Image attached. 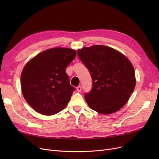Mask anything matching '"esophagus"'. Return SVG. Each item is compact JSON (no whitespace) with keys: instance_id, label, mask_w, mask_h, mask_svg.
Segmentation results:
<instances>
[{"instance_id":"esophagus-1","label":"esophagus","mask_w":159,"mask_h":159,"mask_svg":"<svg viewBox=\"0 0 159 159\" xmlns=\"http://www.w3.org/2000/svg\"><path fill=\"white\" fill-rule=\"evenodd\" d=\"M77 91H78V92H80V91H81V86H80V85L78 86V87H77Z\"/></svg>"}]
</instances>
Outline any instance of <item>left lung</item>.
<instances>
[{"label":"left lung","mask_w":159,"mask_h":159,"mask_svg":"<svg viewBox=\"0 0 159 159\" xmlns=\"http://www.w3.org/2000/svg\"><path fill=\"white\" fill-rule=\"evenodd\" d=\"M78 55L92 79V88L84 95L89 107L105 115L122 108L136 84L130 61L112 48L100 45L78 50Z\"/></svg>","instance_id":"obj_1"}]
</instances>
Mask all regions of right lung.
<instances>
[{
	"mask_svg": "<svg viewBox=\"0 0 159 159\" xmlns=\"http://www.w3.org/2000/svg\"><path fill=\"white\" fill-rule=\"evenodd\" d=\"M75 56L74 50L55 48L41 52L25 66L20 78L22 94L36 111L52 115L66 107L75 88L66 69Z\"/></svg>",
	"mask_w": 159,
	"mask_h": 159,
	"instance_id": "add662e5",
	"label": "right lung"
}]
</instances>
